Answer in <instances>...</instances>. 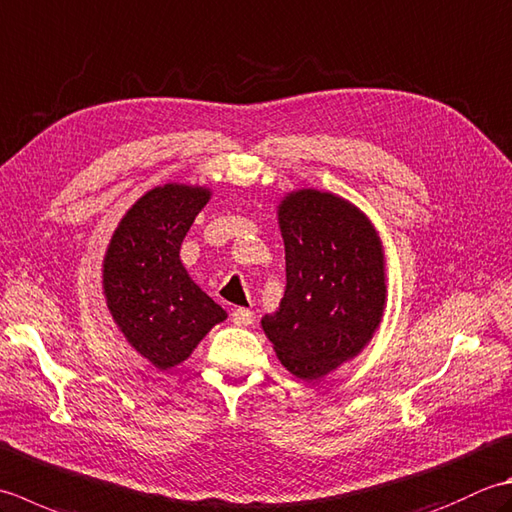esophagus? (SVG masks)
<instances>
[{"instance_id": "34e87169", "label": "esophagus", "mask_w": 512, "mask_h": 512, "mask_svg": "<svg viewBox=\"0 0 512 512\" xmlns=\"http://www.w3.org/2000/svg\"><path fill=\"white\" fill-rule=\"evenodd\" d=\"M233 324L235 326H250L253 324V310H248V308H235L233 310Z\"/></svg>"}]
</instances>
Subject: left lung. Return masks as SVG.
I'll use <instances>...</instances> for the list:
<instances>
[{
  "mask_svg": "<svg viewBox=\"0 0 512 512\" xmlns=\"http://www.w3.org/2000/svg\"><path fill=\"white\" fill-rule=\"evenodd\" d=\"M286 248V290L262 317L279 362L315 382L355 359L386 308L384 246L370 219L348 199L302 188L277 206Z\"/></svg>",
  "mask_w": 512,
  "mask_h": 512,
  "instance_id": "obj_1",
  "label": "left lung"
}]
</instances>
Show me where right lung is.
<instances>
[{"label": "right lung", "instance_id": "right-lung-1", "mask_svg": "<svg viewBox=\"0 0 512 512\" xmlns=\"http://www.w3.org/2000/svg\"><path fill=\"white\" fill-rule=\"evenodd\" d=\"M210 195L206 186L150 188L126 210L106 248V306L126 342L159 370L182 364L228 317L179 259L188 228Z\"/></svg>", "mask_w": 512, "mask_h": 512}]
</instances>
